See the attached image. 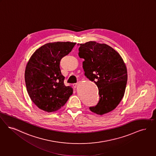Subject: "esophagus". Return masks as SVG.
<instances>
[{"label": "esophagus", "mask_w": 156, "mask_h": 156, "mask_svg": "<svg viewBox=\"0 0 156 156\" xmlns=\"http://www.w3.org/2000/svg\"><path fill=\"white\" fill-rule=\"evenodd\" d=\"M77 85H78V83H73V87L75 88V87H76Z\"/></svg>", "instance_id": "obj_1"}]
</instances>
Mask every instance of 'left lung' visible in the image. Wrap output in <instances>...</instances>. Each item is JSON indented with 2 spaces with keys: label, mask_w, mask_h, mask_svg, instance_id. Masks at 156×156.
Masks as SVG:
<instances>
[{
  "label": "left lung",
  "mask_w": 156,
  "mask_h": 156,
  "mask_svg": "<svg viewBox=\"0 0 156 156\" xmlns=\"http://www.w3.org/2000/svg\"><path fill=\"white\" fill-rule=\"evenodd\" d=\"M78 55L84 59L85 75L99 89V101L89 109L99 115L112 112L123 98L127 83L122 57L110 46L94 41L80 44Z\"/></svg>",
  "instance_id": "8db88e82"
}]
</instances>
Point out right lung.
<instances>
[{"label":"right lung","mask_w":156,"mask_h":156,"mask_svg":"<svg viewBox=\"0 0 156 156\" xmlns=\"http://www.w3.org/2000/svg\"><path fill=\"white\" fill-rule=\"evenodd\" d=\"M76 43L57 42L45 44L30 58L25 71L26 87L32 101L41 110L50 112L62 108L73 93L64 83L60 62Z\"/></svg>","instance_id":"1"}]
</instances>
